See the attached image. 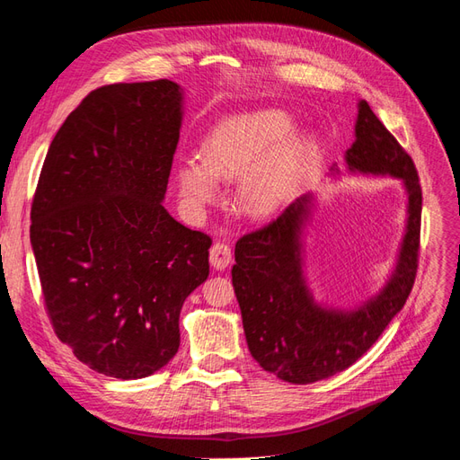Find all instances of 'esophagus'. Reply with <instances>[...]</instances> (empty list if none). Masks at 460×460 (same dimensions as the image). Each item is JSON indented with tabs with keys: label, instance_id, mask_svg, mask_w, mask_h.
I'll return each mask as SVG.
<instances>
[{
	"label": "esophagus",
	"instance_id": "obj_1",
	"mask_svg": "<svg viewBox=\"0 0 460 460\" xmlns=\"http://www.w3.org/2000/svg\"><path fill=\"white\" fill-rule=\"evenodd\" d=\"M231 258H233L231 246L226 243H216L209 249V264L214 270H226L231 262Z\"/></svg>",
	"mask_w": 460,
	"mask_h": 460
}]
</instances>
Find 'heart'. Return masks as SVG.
<instances>
[{
	"label": "heart",
	"mask_w": 460,
	"mask_h": 460,
	"mask_svg": "<svg viewBox=\"0 0 460 460\" xmlns=\"http://www.w3.org/2000/svg\"><path fill=\"white\" fill-rule=\"evenodd\" d=\"M286 111L261 109L223 118L204 144V155L179 161L176 181L184 202L199 209L219 198V181H239L237 204L244 216L279 214L307 176L319 153V137L296 134Z\"/></svg>",
	"instance_id": "1"
}]
</instances>
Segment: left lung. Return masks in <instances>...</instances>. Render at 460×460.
<instances>
[{
	"instance_id": "left-lung-1",
	"label": "left lung",
	"mask_w": 460,
	"mask_h": 460,
	"mask_svg": "<svg viewBox=\"0 0 460 460\" xmlns=\"http://www.w3.org/2000/svg\"><path fill=\"white\" fill-rule=\"evenodd\" d=\"M348 174L391 176L406 192V223L385 286L349 309L319 303L305 272V237L316 198L303 194L276 221L234 246L231 270L246 344L268 373L309 385L348 369L404 307L416 279L421 188L414 161L365 101L358 102L356 139L346 151ZM331 169V176H340Z\"/></svg>"
}]
</instances>
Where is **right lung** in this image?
<instances>
[{"label":"right lung","instance_id":"obj_1","mask_svg":"<svg viewBox=\"0 0 460 460\" xmlns=\"http://www.w3.org/2000/svg\"><path fill=\"white\" fill-rule=\"evenodd\" d=\"M182 116L184 91L169 79L89 93L54 136L32 199L54 331L114 379L174 358L182 303L209 274L211 239L163 206Z\"/></svg>","mask_w":460,"mask_h":460}]
</instances>
